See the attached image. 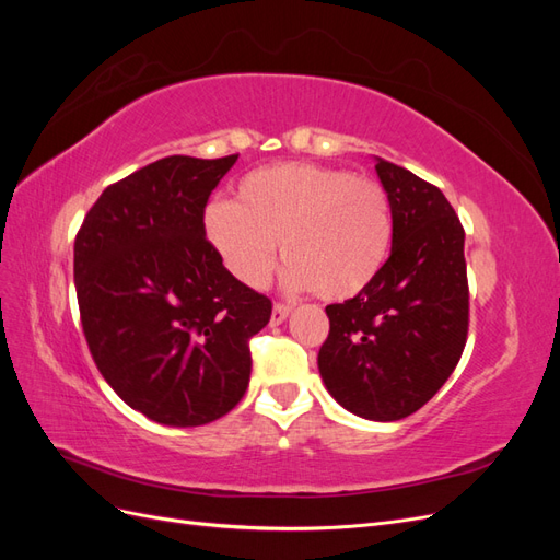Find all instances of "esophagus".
<instances>
[{
  "label": "esophagus",
  "mask_w": 560,
  "mask_h": 560,
  "mask_svg": "<svg viewBox=\"0 0 560 560\" xmlns=\"http://www.w3.org/2000/svg\"><path fill=\"white\" fill-rule=\"evenodd\" d=\"M290 313H292L290 303H276L273 313H270V325H282V322L287 319V315H290Z\"/></svg>",
  "instance_id": "esophagus-1"
}]
</instances>
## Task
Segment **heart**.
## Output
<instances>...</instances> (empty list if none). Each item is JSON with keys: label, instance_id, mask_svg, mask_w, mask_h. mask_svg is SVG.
<instances>
[{"label": "heart", "instance_id": "obj_1", "mask_svg": "<svg viewBox=\"0 0 560 560\" xmlns=\"http://www.w3.org/2000/svg\"><path fill=\"white\" fill-rule=\"evenodd\" d=\"M206 238L229 273L259 290L273 273L278 241L287 284L322 299L358 296L376 280L393 245V208L383 184L341 167H259L202 214Z\"/></svg>", "mask_w": 560, "mask_h": 560}]
</instances>
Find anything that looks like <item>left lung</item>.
<instances>
[{"mask_svg": "<svg viewBox=\"0 0 560 560\" xmlns=\"http://www.w3.org/2000/svg\"><path fill=\"white\" fill-rule=\"evenodd\" d=\"M393 252L364 292L327 306L317 366L331 397L366 420L416 413L460 362L469 329L465 229L446 196L378 159Z\"/></svg>", "mask_w": 560, "mask_h": 560, "instance_id": "obj_1", "label": "left lung"}]
</instances>
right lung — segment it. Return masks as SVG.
<instances>
[{"label":"right lung","instance_id":"right-lung-1","mask_svg":"<svg viewBox=\"0 0 560 560\" xmlns=\"http://www.w3.org/2000/svg\"><path fill=\"white\" fill-rule=\"evenodd\" d=\"M238 154L167 156L109 184L74 241L93 362L130 409L206 425L245 395L249 341L273 303L235 280L206 238L210 194Z\"/></svg>","mask_w":560,"mask_h":560}]
</instances>
